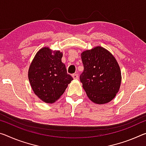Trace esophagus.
Returning <instances> with one entry per match:
<instances>
[{
    "label": "esophagus",
    "mask_w": 146,
    "mask_h": 146,
    "mask_svg": "<svg viewBox=\"0 0 146 146\" xmlns=\"http://www.w3.org/2000/svg\"><path fill=\"white\" fill-rule=\"evenodd\" d=\"M72 77L74 79H78V73H74L72 75Z\"/></svg>",
    "instance_id": "obj_1"
}]
</instances>
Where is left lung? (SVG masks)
<instances>
[{
    "instance_id": "8db88e82",
    "label": "left lung",
    "mask_w": 146,
    "mask_h": 146,
    "mask_svg": "<svg viewBox=\"0 0 146 146\" xmlns=\"http://www.w3.org/2000/svg\"><path fill=\"white\" fill-rule=\"evenodd\" d=\"M84 71L80 74L88 97L96 104L110 102L118 92L121 81V71L115 58L100 46L81 54Z\"/></svg>"
}]
</instances>
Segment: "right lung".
<instances>
[{
	"instance_id": "1",
	"label": "right lung",
	"mask_w": 146,
	"mask_h": 146,
	"mask_svg": "<svg viewBox=\"0 0 146 146\" xmlns=\"http://www.w3.org/2000/svg\"><path fill=\"white\" fill-rule=\"evenodd\" d=\"M62 53H52L48 47L37 52L29 70V79L37 96L47 103H52L64 94L73 78L62 62Z\"/></svg>"
}]
</instances>
